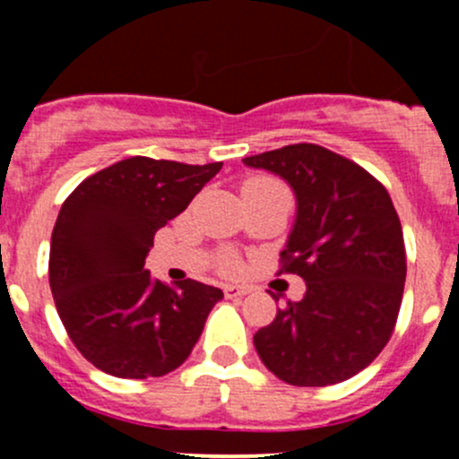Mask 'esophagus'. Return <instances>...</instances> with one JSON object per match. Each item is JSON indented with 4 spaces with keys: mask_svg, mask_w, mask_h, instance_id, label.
<instances>
[{
    "mask_svg": "<svg viewBox=\"0 0 459 459\" xmlns=\"http://www.w3.org/2000/svg\"><path fill=\"white\" fill-rule=\"evenodd\" d=\"M224 293H226V298H244L247 293H251V286H247V284H226Z\"/></svg>",
    "mask_w": 459,
    "mask_h": 459,
    "instance_id": "esophagus-1",
    "label": "esophagus"
}]
</instances>
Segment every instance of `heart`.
<instances>
[{"label": "heart", "instance_id": "b5f03b06", "mask_svg": "<svg viewBox=\"0 0 459 459\" xmlns=\"http://www.w3.org/2000/svg\"><path fill=\"white\" fill-rule=\"evenodd\" d=\"M253 186H280V184L275 182V179H268V178H255V179H248L247 184H244V188H253ZM235 264L233 262H226V268H233Z\"/></svg>", "mask_w": 459, "mask_h": 459}]
</instances>
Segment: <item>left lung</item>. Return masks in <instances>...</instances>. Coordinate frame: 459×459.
Here are the masks:
<instances>
[{"label": "left lung", "instance_id": "left-lung-1", "mask_svg": "<svg viewBox=\"0 0 459 459\" xmlns=\"http://www.w3.org/2000/svg\"><path fill=\"white\" fill-rule=\"evenodd\" d=\"M289 182L298 200L280 273L307 281L253 337L259 359L293 386L344 382L382 353L400 313L406 251L386 188L355 161L290 143L244 157Z\"/></svg>", "mask_w": 459, "mask_h": 459}]
</instances>
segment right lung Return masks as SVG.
Masks as SVG:
<instances>
[{
    "label": "right lung",
    "instance_id": "right-lung-1",
    "mask_svg": "<svg viewBox=\"0 0 459 459\" xmlns=\"http://www.w3.org/2000/svg\"><path fill=\"white\" fill-rule=\"evenodd\" d=\"M220 169L221 161L128 157L86 178L62 204L50 239V290L68 337L100 371L161 377L191 355L224 293L195 280L169 286L143 262L157 230Z\"/></svg>",
    "mask_w": 459,
    "mask_h": 459
}]
</instances>
